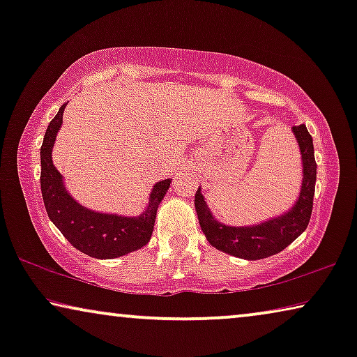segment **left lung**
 <instances>
[{
	"label": "left lung",
	"mask_w": 357,
	"mask_h": 357,
	"mask_svg": "<svg viewBox=\"0 0 357 357\" xmlns=\"http://www.w3.org/2000/svg\"><path fill=\"white\" fill-rule=\"evenodd\" d=\"M302 158V187L297 202L289 211L281 216L271 218L257 226H226L219 222L209 211L202 188L195 195L199 226L208 242L218 250L229 255L245 258V260H261L276 255L296 241L309 226L312 206H314L317 164L314 155V143L305 125L292 126Z\"/></svg>",
	"instance_id": "obj_1"
}]
</instances>
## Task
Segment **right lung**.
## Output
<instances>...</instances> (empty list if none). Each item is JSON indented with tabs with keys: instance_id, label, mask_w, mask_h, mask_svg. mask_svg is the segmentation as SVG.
Segmentation results:
<instances>
[{
	"instance_id": "obj_1",
	"label": "right lung",
	"mask_w": 357,
	"mask_h": 357,
	"mask_svg": "<svg viewBox=\"0 0 357 357\" xmlns=\"http://www.w3.org/2000/svg\"><path fill=\"white\" fill-rule=\"evenodd\" d=\"M65 107L66 104L60 107L55 119L48 125L40 148V187L48 218L60 229V232L73 247L89 257L109 260V258H116L138 250L149 242L151 234L154 231L158 206L162 202L164 195L167 193L172 180L165 178L154 185V188L151 190L148 206L139 216L131 218L97 213L81 206L66 192L61 174L58 172L52 160V149L58 130L61 128Z\"/></svg>"
}]
</instances>
